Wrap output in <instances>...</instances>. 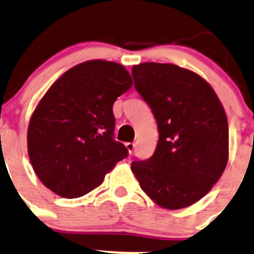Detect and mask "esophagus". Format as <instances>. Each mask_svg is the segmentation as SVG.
<instances>
[{
	"label": "esophagus",
	"mask_w": 254,
	"mask_h": 254,
	"mask_svg": "<svg viewBox=\"0 0 254 254\" xmlns=\"http://www.w3.org/2000/svg\"><path fill=\"white\" fill-rule=\"evenodd\" d=\"M134 147H136V144H134V143H131V142H128V143H126V148H127V151H128V153H129V154L133 153Z\"/></svg>",
	"instance_id": "1"
}]
</instances>
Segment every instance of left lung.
<instances>
[{
    "mask_svg": "<svg viewBox=\"0 0 254 254\" xmlns=\"http://www.w3.org/2000/svg\"><path fill=\"white\" fill-rule=\"evenodd\" d=\"M132 76L159 133L153 156L132 162V172L157 206L171 211L192 206L226 170V111L203 77L177 64H134Z\"/></svg>",
    "mask_w": 254,
    "mask_h": 254,
    "instance_id": "obj_1",
    "label": "left lung"
}]
</instances>
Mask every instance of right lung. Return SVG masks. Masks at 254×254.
Instances as JSON below:
<instances>
[{"label": "right lung", "instance_id": "1", "mask_svg": "<svg viewBox=\"0 0 254 254\" xmlns=\"http://www.w3.org/2000/svg\"><path fill=\"white\" fill-rule=\"evenodd\" d=\"M132 87L125 66L91 60L64 72L36 106L27 129V151L41 182L64 198L102 185L128 156L113 139V103Z\"/></svg>", "mask_w": 254, "mask_h": 254}]
</instances>
